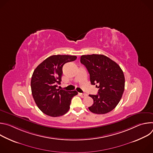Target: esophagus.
I'll return each instance as SVG.
<instances>
[{
	"label": "esophagus",
	"instance_id": "obj_1",
	"mask_svg": "<svg viewBox=\"0 0 153 153\" xmlns=\"http://www.w3.org/2000/svg\"><path fill=\"white\" fill-rule=\"evenodd\" d=\"M79 96L82 97V98H84L85 97L87 96V94H84V93H79Z\"/></svg>",
	"mask_w": 153,
	"mask_h": 153
}]
</instances>
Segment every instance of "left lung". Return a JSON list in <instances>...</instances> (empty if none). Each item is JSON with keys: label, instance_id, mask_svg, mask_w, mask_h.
Returning <instances> with one entry per match:
<instances>
[{"label": "left lung", "instance_id": "obj_1", "mask_svg": "<svg viewBox=\"0 0 153 153\" xmlns=\"http://www.w3.org/2000/svg\"><path fill=\"white\" fill-rule=\"evenodd\" d=\"M80 62L88 70L91 85L97 83V95L90 94L94 101L89 110L103 114L112 111L120 102L125 89V76L119 65L102 54L83 55Z\"/></svg>", "mask_w": 153, "mask_h": 153}]
</instances>
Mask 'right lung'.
<instances>
[{"label":"right lung","instance_id":"1","mask_svg":"<svg viewBox=\"0 0 153 153\" xmlns=\"http://www.w3.org/2000/svg\"><path fill=\"white\" fill-rule=\"evenodd\" d=\"M76 59V56L53 55L34 70L31 80L32 95L37 106L44 114L59 117L68 111L71 99L77 92L57 89V84H60L63 65Z\"/></svg>","mask_w":153,"mask_h":153}]
</instances>
